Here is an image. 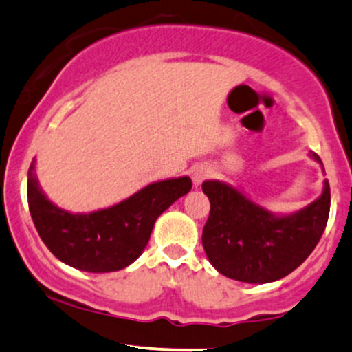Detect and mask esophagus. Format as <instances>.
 <instances>
[{"label":"esophagus","mask_w":352,"mask_h":352,"mask_svg":"<svg viewBox=\"0 0 352 352\" xmlns=\"http://www.w3.org/2000/svg\"><path fill=\"white\" fill-rule=\"evenodd\" d=\"M210 173H212V172H210L209 166H206V165L195 166L194 172H192V182H194V186H195V187L201 186V184L204 182L206 179H209Z\"/></svg>","instance_id":"obj_1"}]
</instances>
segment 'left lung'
<instances>
[{"instance_id":"8db88e82","label":"left lung","mask_w":352,"mask_h":352,"mask_svg":"<svg viewBox=\"0 0 352 352\" xmlns=\"http://www.w3.org/2000/svg\"><path fill=\"white\" fill-rule=\"evenodd\" d=\"M310 158L322 165L317 153ZM202 190L210 201L202 229L207 258L221 275L246 283L276 282L298 268L319 243L331 209L327 180L316 201L292 214L270 212L221 180H206Z\"/></svg>"}]
</instances>
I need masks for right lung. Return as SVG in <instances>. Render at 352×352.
<instances>
[{
	"label": "right lung",
	"mask_w": 352,
	"mask_h": 352,
	"mask_svg": "<svg viewBox=\"0 0 352 352\" xmlns=\"http://www.w3.org/2000/svg\"><path fill=\"white\" fill-rule=\"evenodd\" d=\"M190 188V177L166 179L150 184L106 209L74 214L55 206L43 194L33 158L27 195L40 238L62 263L80 272L108 273L138 260L158 216Z\"/></svg>",
	"instance_id": "right-lung-1"
}]
</instances>
